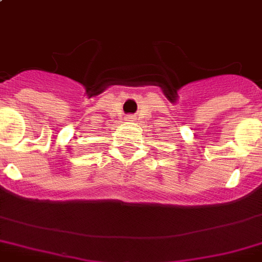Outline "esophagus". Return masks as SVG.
I'll use <instances>...</instances> for the list:
<instances>
[{
  "label": "esophagus",
  "mask_w": 262,
  "mask_h": 262,
  "mask_svg": "<svg viewBox=\"0 0 262 262\" xmlns=\"http://www.w3.org/2000/svg\"><path fill=\"white\" fill-rule=\"evenodd\" d=\"M125 119H126V121H133V119H135V115L129 114V115H126V117H125Z\"/></svg>",
  "instance_id": "1"
}]
</instances>
